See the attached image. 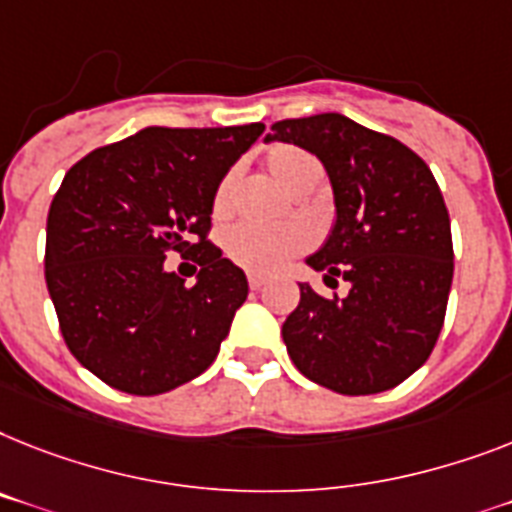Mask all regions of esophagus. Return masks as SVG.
Returning a JSON list of instances; mask_svg holds the SVG:
<instances>
[{"label": "esophagus", "instance_id": "obj_1", "mask_svg": "<svg viewBox=\"0 0 512 512\" xmlns=\"http://www.w3.org/2000/svg\"><path fill=\"white\" fill-rule=\"evenodd\" d=\"M248 285H251V290H261L266 285V277H261V274H248Z\"/></svg>", "mask_w": 512, "mask_h": 512}]
</instances>
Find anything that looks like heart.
<instances>
[{
	"mask_svg": "<svg viewBox=\"0 0 512 512\" xmlns=\"http://www.w3.org/2000/svg\"><path fill=\"white\" fill-rule=\"evenodd\" d=\"M266 170L272 175L277 185L285 190H293L301 183L303 177L319 172L316 162L298 146H274L266 154ZM232 185H235V175H227L219 183L217 193H214V214H225L230 209ZM311 243L306 227L301 225H282V227H256V225H238L230 230L225 246L230 259L240 264L248 272L256 274H274L280 272L282 266L290 259H295L303 248Z\"/></svg>",
	"mask_w": 512,
	"mask_h": 512,
	"instance_id": "heart-1",
	"label": "heart"
}]
</instances>
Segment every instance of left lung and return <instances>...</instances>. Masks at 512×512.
Masks as SVG:
<instances>
[{"label":"left lung","mask_w":512,"mask_h":512,"mask_svg":"<svg viewBox=\"0 0 512 512\" xmlns=\"http://www.w3.org/2000/svg\"><path fill=\"white\" fill-rule=\"evenodd\" d=\"M264 141L295 143L324 164L337 217L306 264L327 285H350L345 298H322L301 282L282 324L287 353L340 395L398 387L437 345L453 285L450 217L432 170L392 135L337 112L274 122Z\"/></svg>","instance_id":"1"}]
</instances>
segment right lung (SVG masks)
I'll return each instance as SVG.
<instances>
[{"label":"right lung","instance_id":"1","mask_svg":"<svg viewBox=\"0 0 512 512\" xmlns=\"http://www.w3.org/2000/svg\"><path fill=\"white\" fill-rule=\"evenodd\" d=\"M264 133L143 128L83 156L46 219V287L67 348L128 395H162L209 369L248 298L240 266L206 240L222 177ZM202 266L197 285L166 253Z\"/></svg>","mask_w":512,"mask_h":512}]
</instances>
